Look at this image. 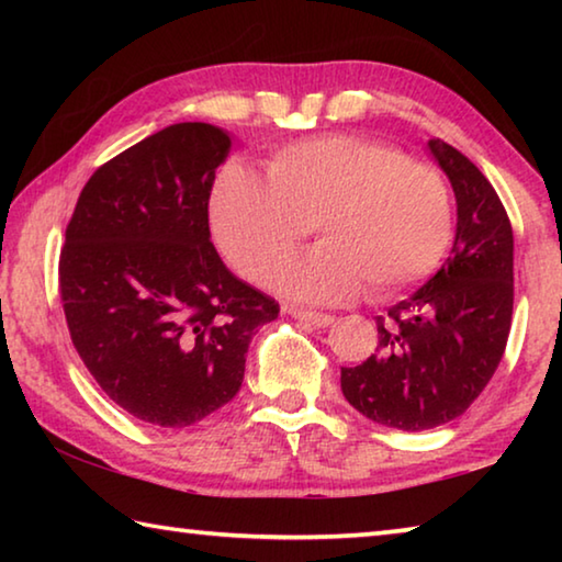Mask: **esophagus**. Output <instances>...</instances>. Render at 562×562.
<instances>
[{"label":"esophagus","mask_w":562,"mask_h":562,"mask_svg":"<svg viewBox=\"0 0 562 562\" xmlns=\"http://www.w3.org/2000/svg\"><path fill=\"white\" fill-rule=\"evenodd\" d=\"M288 312H290V317L310 322V325H315V327H329L331 322H335V317L325 315V312H312V310H300V307H290Z\"/></svg>","instance_id":"esophagus-1"}]
</instances>
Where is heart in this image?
Masks as SVG:
<instances>
[{
  "mask_svg": "<svg viewBox=\"0 0 562 562\" xmlns=\"http://www.w3.org/2000/svg\"><path fill=\"white\" fill-rule=\"evenodd\" d=\"M215 243L233 268L268 282L317 225L315 250L274 288L297 300H374L414 288L439 268L453 237L451 190L439 170L359 136L280 148L268 180L243 164L221 168L211 193Z\"/></svg>",
  "mask_w": 562,
  "mask_h": 562,
  "instance_id": "heart-1",
  "label": "heart"
}]
</instances>
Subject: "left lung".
<instances>
[{
    "instance_id": "8db88e82",
    "label": "left lung",
    "mask_w": 562,
    "mask_h": 562,
    "mask_svg": "<svg viewBox=\"0 0 562 562\" xmlns=\"http://www.w3.org/2000/svg\"><path fill=\"white\" fill-rule=\"evenodd\" d=\"M459 223L441 270L376 317L379 345L341 367V394L359 414L402 431L453 422L496 374L513 317V227L488 178L461 150L431 138Z\"/></svg>"
}]
</instances>
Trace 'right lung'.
Returning <instances> with one entry per match:
<instances>
[{
	"instance_id": "add662e5",
	"label": "right lung",
	"mask_w": 562,
	"mask_h": 562,
	"mask_svg": "<svg viewBox=\"0 0 562 562\" xmlns=\"http://www.w3.org/2000/svg\"><path fill=\"white\" fill-rule=\"evenodd\" d=\"M231 136L173 123L97 168L66 225L59 294L74 349L138 422L183 429L240 392L270 294L225 268L207 227Z\"/></svg>"
}]
</instances>
